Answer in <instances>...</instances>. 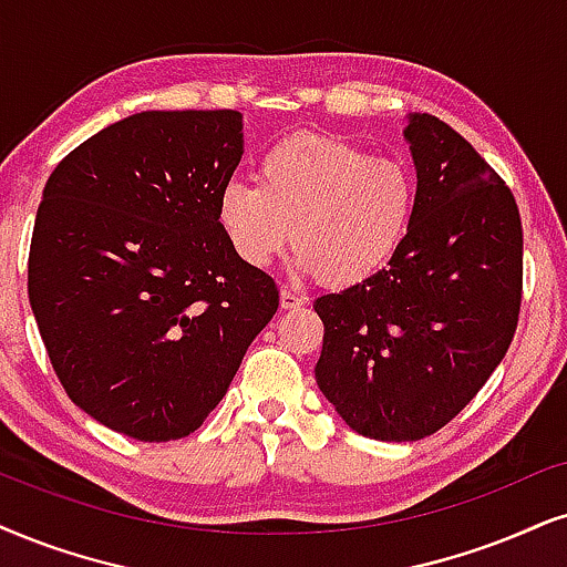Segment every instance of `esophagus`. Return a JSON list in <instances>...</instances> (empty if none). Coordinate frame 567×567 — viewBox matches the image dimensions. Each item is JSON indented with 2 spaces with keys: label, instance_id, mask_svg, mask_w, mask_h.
I'll list each match as a JSON object with an SVG mask.
<instances>
[{
  "label": "esophagus",
  "instance_id": "esophagus-1",
  "mask_svg": "<svg viewBox=\"0 0 567 567\" xmlns=\"http://www.w3.org/2000/svg\"><path fill=\"white\" fill-rule=\"evenodd\" d=\"M303 303H306V298L298 296V292H292L288 288L279 292V306H282L285 311H292V308H300Z\"/></svg>",
  "mask_w": 567,
  "mask_h": 567
}]
</instances>
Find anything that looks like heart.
Masks as SVG:
<instances>
[{
	"label": "heart",
	"mask_w": 567,
	"mask_h": 567,
	"mask_svg": "<svg viewBox=\"0 0 567 567\" xmlns=\"http://www.w3.org/2000/svg\"><path fill=\"white\" fill-rule=\"evenodd\" d=\"M419 185L400 156H374L353 141L298 133L259 162V183L221 185L217 221L233 254L264 269L290 246L296 267L329 285L374 277L413 227Z\"/></svg>",
	"instance_id": "heart-1"
}]
</instances>
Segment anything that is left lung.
<instances>
[{
  "label": "left lung",
  "mask_w": 567,
  "mask_h": 567,
  "mask_svg": "<svg viewBox=\"0 0 567 567\" xmlns=\"http://www.w3.org/2000/svg\"><path fill=\"white\" fill-rule=\"evenodd\" d=\"M413 227L374 277L317 298V384L353 432L415 442L455 419L511 348L523 227L503 177L432 114H411Z\"/></svg>",
  "instance_id": "left-lung-1"
}]
</instances>
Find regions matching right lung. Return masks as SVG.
Returning <instances> with one entry per match:
<instances>
[{
	"instance_id": "add662e5",
	"label": "right lung",
	"mask_w": 567,
	"mask_h": 567,
	"mask_svg": "<svg viewBox=\"0 0 567 567\" xmlns=\"http://www.w3.org/2000/svg\"><path fill=\"white\" fill-rule=\"evenodd\" d=\"M240 156V112H141L49 175L28 298L64 392L114 432H196L275 317V279L246 267L217 221Z\"/></svg>"
}]
</instances>
